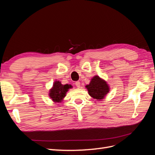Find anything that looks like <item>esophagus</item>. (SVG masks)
<instances>
[{"instance_id":"1","label":"esophagus","mask_w":155,"mask_h":155,"mask_svg":"<svg viewBox=\"0 0 155 155\" xmlns=\"http://www.w3.org/2000/svg\"><path fill=\"white\" fill-rule=\"evenodd\" d=\"M75 84H76V85L78 88L80 87V82H79V81H76V83H75Z\"/></svg>"}]
</instances>
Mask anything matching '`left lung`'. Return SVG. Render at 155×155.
<instances>
[{"instance_id": "left-lung-1", "label": "left lung", "mask_w": 155, "mask_h": 155, "mask_svg": "<svg viewBox=\"0 0 155 155\" xmlns=\"http://www.w3.org/2000/svg\"><path fill=\"white\" fill-rule=\"evenodd\" d=\"M87 89L88 94L94 99L101 100L104 99L108 93L110 91L109 84L104 79L100 76H94L88 85L85 86Z\"/></svg>"}]
</instances>
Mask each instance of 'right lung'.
Here are the masks:
<instances>
[{
	"label": "right lung",
	"instance_id": "obj_1",
	"mask_svg": "<svg viewBox=\"0 0 155 155\" xmlns=\"http://www.w3.org/2000/svg\"><path fill=\"white\" fill-rule=\"evenodd\" d=\"M72 86L71 85H63L59 81H55L53 83V86L50 91L48 96L55 103L61 102L64 97L66 96L67 92L70 88H72Z\"/></svg>",
	"mask_w": 155,
	"mask_h": 155
}]
</instances>
